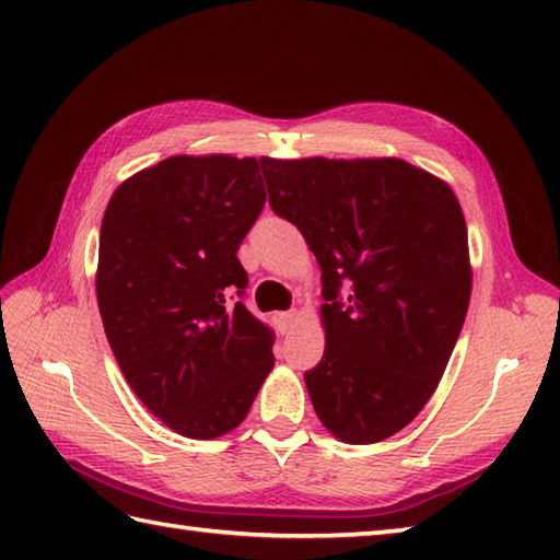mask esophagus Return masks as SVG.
I'll return each instance as SVG.
<instances>
[{
	"mask_svg": "<svg viewBox=\"0 0 560 560\" xmlns=\"http://www.w3.org/2000/svg\"><path fill=\"white\" fill-rule=\"evenodd\" d=\"M295 315H299V313H295V311H287V313H279L277 315V325H279V329L281 331H287L293 323H295Z\"/></svg>",
	"mask_w": 560,
	"mask_h": 560,
	"instance_id": "esophagus-1",
	"label": "esophagus"
}]
</instances>
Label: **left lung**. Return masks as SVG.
<instances>
[{"label": "left lung", "instance_id": "left-lung-1", "mask_svg": "<svg viewBox=\"0 0 560 560\" xmlns=\"http://www.w3.org/2000/svg\"><path fill=\"white\" fill-rule=\"evenodd\" d=\"M269 205L323 269L325 355L305 373L343 443H380L431 399L467 317V223L450 185L401 159H261Z\"/></svg>", "mask_w": 560, "mask_h": 560}]
</instances>
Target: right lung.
Listing matches in <instances>:
<instances>
[{
    "mask_svg": "<svg viewBox=\"0 0 560 560\" xmlns=\"http://www.w3.org/2000/svg\"><path fill=\"white\" fill-rule=\"evenodd\" d=\"M259 165L171 156L117 187L101 223L105 337L135 395L185 438L233 431L273 368L235 257L267 201Z\"/></svg>",
    "mask_w": 560,
    "mask_h": 560,
    "instance_id": "obj_1",
    "label": "right lung"
}]
</instances>
